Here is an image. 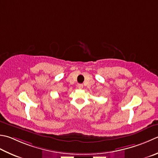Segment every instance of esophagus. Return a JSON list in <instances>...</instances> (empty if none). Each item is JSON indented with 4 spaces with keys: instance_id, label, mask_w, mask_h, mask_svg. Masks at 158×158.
<instances>
[{
    "instance_id": "34e87169",
    "label": "esophagus",
    "mask_w": 158,
    "mask_h": 158,
    "mask_svg": "<svg viewBox=\"0 0 158 158\" xmlns=\"http://www.w3.org/2000/svg\"><path fill=\"white\" fill-rule=\"evenodd\" d=\"M77 87H78L79 89H82L83 88V84H78Z\"/></svg>"
}]
</instances>
